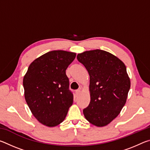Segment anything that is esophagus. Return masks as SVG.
Masks as SVG:
<instances>
[{"label":"esophagus","instance_id":"1","mask_svg":"<svg viewBox=\"0 0 150 150\" xmlns=\"http://www.w3.org/2000/svg\"><path fill=\"white\" fill-rule=\"evenodd\" d=\"M81 93V91L80 90H77L75 91V95H76V96H78L79 95H80Z\"/></svg>","mask_w":150,"mask_h":150}]
</instances>
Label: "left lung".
<instances>
[{"instance_id":"1","label":"left lung","mask_w":150,"mask_h":150,"mask_svg":"<svg viewBox=\"0 0 150 150\" xmlns=\"http://www.w3.org/2000/svg\"><path fill=\"white\" fill-rule=\"evenodd\" d=\"M77 58L90 76L91 101L83 114L93 125L105 126L120 114L126 102L130 80L126 66L115 55L101 50L86 51Z\"/></svg>"}]
</instances>
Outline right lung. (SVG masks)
Masks as SVG:
<instances>
[{"mask_svg": "<svg viewBox=\"0 0 150 150\" xmlns=\"http://www.w3.org/2000/svg\"><path fill=\"white\" fill-rule=\"evenodd\" d=\"M76 54L54 50L35 59L23 79L24 96L32 115L48 127L65 120L73 102L65 71Z\"/></svg>", "mask_w": 150, "mask_h": 150, "instance_id": "add662e5", "label": "right lung"}]
</instances>
